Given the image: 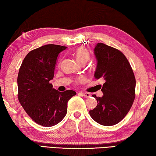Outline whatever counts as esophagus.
I'll return each mask as SVG.
<instances>
[{
	"label": "esophagus",
	"mask_w": 156,
	"mask_h": 156,
	"mask_svg": "<svg viewBox=\"0 0 156 156\" xmlns=\"http://www.w3.org/2000/svg\"><path fill=\"white\" fill-rule=\"evenodd\" d=\"M78 94H80L81 96L85 97V98H89V97H90V96H91L90 94H89V93H83V92H79Z\"/></svg>",
	"instance_id": "34e87169"
}]
</instances>
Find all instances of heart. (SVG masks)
Returning <instances> with one entry per match:
<instances>
[{
    "mask_svg": "<svg viewBox=\"0 0 156 156\" xmlns=\"http://www.w3.org/2000/svg\"><path fill=\"white\" fill-rule=\"evenodd\" d=\"M74 55L76 59L80 62L83 63V64L87 62L89 60V58H90V54H89L88 50L84 47H78V49H76V51H74ZM85 80L86 78L84 76H80L77 79V81L83 82Z\"/></svg>",
    "mask_w": 156,
    "mask_h": 156,
    "instance_id": "heart-1",
    "label": "heart"
}]
</instances>
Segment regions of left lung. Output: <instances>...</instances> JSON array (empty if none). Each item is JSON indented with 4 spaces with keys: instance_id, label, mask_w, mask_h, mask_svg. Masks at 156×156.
<instances>
[{
    "instance_id": "left-lung-1",
    "label": "left lung",
    "mask_w": 156,
    "mask_h": 156,
    "mask_svg": "<svg viewBox=\"0 0 156 156\" xmlns=\"http://www.w3.org/2000/svg\"><path fill=\"white\" fill-rule=\"evenodd\" d=\"M97 67L94 76L105 83L102 97H93L98 105L89 114L100 125L112 126L120 122L129 112L135 99L136 78L133 69L122 51L104 43L94 48Z\"/></svg>"
}]
</instances>
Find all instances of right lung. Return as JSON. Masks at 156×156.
Wrapping results in <instances>:
<instances>
[{
  "label": "right lung",
  "instance_id": "obj_1",
  "mask_svg": "<svg viewBox=\"0 0 156 156\" xmlns=\"http://www.w3.org/2000/svg\"><path fill=\"white\" fill-rule=\"evenodd\" d=\"M67 47L46 44L31 50L25 57L18 75V98L27 115L46 127L59 123L67 112V102L76 94L58 91L49 83L54 78L57 57Z\"/></svg>",
  "mask_w": 156,
  "mask_h": 156
}]
</instances>
